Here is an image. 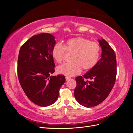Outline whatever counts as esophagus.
<instances>
[{
    "label": "esophagus",
    "instance_id": "obj_1",
    "mask_svg": "<svg viewBox=\"0 0 133 133\" xmlns=\"http://www.w3.org/2000/svg\"><path fill=\"white\" fill-rule=\"evenodd\" d=\"M65 79H66V81H68V80H69L70 79V77H68V76H66V77H65Z\"/></svg>",
    "mask_w": 133,
    "mask_h": 133
}]
</instances>
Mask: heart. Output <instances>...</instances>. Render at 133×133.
<instances>
[{
	"mask_svg": "<svg viewBox=\"0 0 133 133\" xmlns=\"http://www.w3.org/2000/svg\"><path fill=\"white\" fill-rule=\"evenodd\" d=\"M66 51L73 52L71 63H65L59 65L58 73L66 76H71L80 73L82 69L88 71L97 64L100 56V46L95 42L82 37L70 38L63 44L57 43L51 50V55L57 63H61Z\"/></svg>",
	"mask_w": 133,
	"mask_h": 133,
	"instance_id": "1",
	"label": "heart"
}]
</instances>
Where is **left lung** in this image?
Instances as JSON below:
<instances>
[{"label": "left lung", "mask_w": 133, "mask_h": 133, "mask_svg": "<svg viewBox=\"0 0 133 133\" xmlns=\"http://www.w3.org/2000/svg\"><path fill=\"white\" fill-rule=\"evenodd\" d=\"M101 58L83 76L75 78L74 96L80 105L93 107L102 103L113 88L116 76V59L114 50L104 39L98 40Z\"/></svg>", "instance_id": "8db88e82"}]
</instances>
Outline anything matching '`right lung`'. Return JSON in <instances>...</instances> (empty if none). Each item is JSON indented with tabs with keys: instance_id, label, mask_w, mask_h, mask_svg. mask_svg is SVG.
<instances>
[{
	"instance_id": "obj_1",
	"label": "right lung",
	"mask_w": 133,
	"mask_h": 133,
	"mask_svg": "<svg viewBox=\"0 0 133 133\" xmlns=\"http://www.w3.org/2000/svg\"><path fill=\"white\" fill-rule=\"evenodd\" d=\"M55 37L42 33L31 37L19 50L18 75L20 84L27 97L36 105L48 107L59 96L60 87L65 82V76H51L55 64L51 50Z\"/></svg>"
}]
</instances>
